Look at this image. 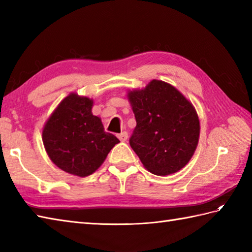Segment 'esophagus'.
Listing matches in <instances>:
<instances>
[{"label": "esophagus", "instance_id": "34e87169", "mask_svg": "<svg viewBox=\"0 0 252 252\" xmlns=\"http://www.w3.org/2000/svg\"><path fill=\"white\" fill-rule=\"evenodd\" d=\"M118 138H119L121 142H126L127 140V133L126 132L120 133V134H118Z\"/></svg>", "mask_w": 252, "mask_h": 252}]
</instances>
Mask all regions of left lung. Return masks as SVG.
Segmentation results:
<instances>
[{
    "mask_svg": "<svg viewBox=\"0 0 252 252\" xmlns=\"http://www.w3.org/2000/svg\"><path fill=\"white\" fill-rule=\"evenodd\" d=\"M127 99L136 120L130 145L144 167L156 175L184 168L196 151L200 133L190 101L160 80H153L145 89L130 91Z\"/></svg>",
    "mask_w": 252,
    "mask_h": 252,
    "instance_id": "left-lung-1",
    "label": "left lung"
}]
</instances>
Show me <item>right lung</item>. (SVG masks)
Segmentation results:
<instances>
[{"label": "right lung", "mask_w": 252, "mask_h": 252, "mask_svg": "<svg viewBox=\"0 0 252 252\" xmlns=\"http://www.w3.org/2000/svg\"><path fill=\"white\" fill-rule=\"evenodd\" d=\"M93 99L69 94L53 111L42 132L50 159L72 175H91L104 162L118 138L104 130L100 118L92 114Z\"/></svg>", "instance_id": "obj_1"}]
</instances>
